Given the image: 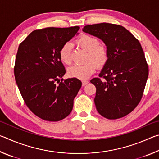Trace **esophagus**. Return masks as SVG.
Masks as SVG:
<instances>
[{"instance_id": "obj_1", "label": "esophagus", "mask_w": 159, "mask_h": 159, "mask_svg": "<svg viewBox=\"0 0 159 159\" xmlns=\"http://www.w3.org/2000/svg\"><path fill=\"white\" fill-rule=\"evenodd\" d=\"M89 83V81H88V80H83L82 81V85H83V86H84V85H87L88 83Z\"/></svg>"}]
</instances>
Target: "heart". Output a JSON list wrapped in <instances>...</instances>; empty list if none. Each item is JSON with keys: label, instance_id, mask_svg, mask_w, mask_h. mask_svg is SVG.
<instances>
[{"label": "heart", "instance_id": "1", "mask_svg": "<svg viewBox=\"0 0 159 159\" xmlns=\"http://www.w3.org/2000/svg\"><path fill=\"white\" fill-rule=\"evenodd\" d=\"M77 45L87 52L85 61L87 62L81 65H74L70 67L67 71L71 78L84 80L90 77L95 71L97 66L102 67L108 60V50L99 40L90 35H82L76 41ZM59 56L61 62L66 65L71 64V45L66 43L59 51Z\"/></svg>", "mask_w": 159, "mask_h": 159}]
</instances>
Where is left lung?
<instances>
[{
	"label": "left lung",
	"instance_id": "left-lung-1",
	"mask_svg": "<svg viewBox=\"0 0 159 159\" xmlns=\"http://www.w3.org/2000/svg\"><path fill=\"white\" fill-rule=\"evenodd\" d=\"M83 31L100 39L108 50V60L99 78L90 80L96 87V109L110 120L125 116L140 102L149 75L141 44L120 25L96 24L85 26Z\"/></svg>",
	"mask_w": 159,
	"mask_h": 159
}]
</instances>
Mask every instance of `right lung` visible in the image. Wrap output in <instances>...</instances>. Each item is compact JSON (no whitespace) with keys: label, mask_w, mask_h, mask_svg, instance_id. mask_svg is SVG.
<instances>
[{"label":"right lung","mask_w":159,"mask_h":159,"mask_svg":"<svg viewBox=\"0 0 159 159\" xmlns=\"http://www.w3.org/2000/svg\"><path fill=\"white\" fill-rule=\"evenodd\" d=\"M79 29H36L19 45L14 67L16 83L26 105L43 120L59 121L73 109L82 83L76 78L60 80L66 70L59 51Z\"/></svg>","instance_id":"add662e5"}]
</instances>
